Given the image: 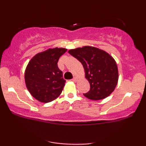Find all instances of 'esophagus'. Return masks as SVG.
Masks as SVG:
<instances>
[{"label":"esophagus","mask_w":146,"mask_h":146,"mask_svg":"<svg viewBox=\"0 0 146 146\" xmlns=\"http://www.w3.org/2000/svg\"><path fill=\"white\" fill-rule=\"evenodd\" d=\"M78 78H77V77H74V78H73V82H77V81H78Z\"/></svg>","instance_id":"34e87169"}]
</instances>
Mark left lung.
Listing matches in <instances>:
<instances>
[{"instance_id": "obj_1", "label": "left lung", "mask_w": 146, "mask_h": 146, "mask_svg": "<svg viewBox=\"0 0 146 146\" xmlns=\"http://www.w3.org/2000/svg\"><path fill=\"white\" fill-rule=\"evenodd\" d=\"M68 53L82 64L90 90L84 95L92 100H103L115 90L119 78L114 58L107 52L94 46L71 49Z\"/></svg>"}]
</instances>
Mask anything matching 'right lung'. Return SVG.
Masks as SVG:
<instances>
[{"label": "right lung", "mask_w": 146, "mask_h": 146, "mask_svg": "<svg viewBox=\"0 0 146 146\" xmlns=\"http://www.w3.org/2000/svg\"><path fill=\"white\" fill-rule=\"evenodd\" d=\"M67 49L48 48L37 53L28 63L25 72V80L28 90L35 99L48 103L60 96L66 80L58 66L60 57Z\"/></svg>", "instance_id": "right-lung-1"}]
</instances>
